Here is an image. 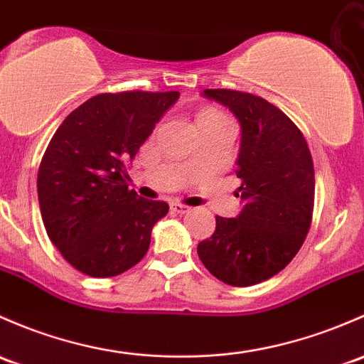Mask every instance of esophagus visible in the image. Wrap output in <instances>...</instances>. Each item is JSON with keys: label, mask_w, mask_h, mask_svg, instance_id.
I'll return each mask as SVG.
<instances>
[{"label": "esophagus", "mask_w": 364, "mask_h": 364, "mask_svg": "<svg viewBox=\"0 0 364 364\" xmlns=\"http://www.w3.org/2000/svg\"><path fill=\"white\" fill-rule=\"evenodd\" d=\"M171 209L178 214H185V213H190V209L192 208H190V205H185V204H179V202H172Z\"/></svg>", "instance_id": "34e87169"}]
</instances>
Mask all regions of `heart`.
<instances>
[{"instance_id": "1", "label": "heart", "mask_w": 364, "mask_h": 364, "mask_svg": "<svg viewBox=\"0 0 364 364\" xmlns=\"http://www.w3.org/2000/svg\"><path fill=\"white\" fill-rule=\"evenodd\" d=\"M221 122H227V118L223 117V113L216 112V109H204L197 114V125L200 124H221Z\"/></svg>"}]
</instances>
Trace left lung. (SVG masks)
<instances>
[{
  "mask_svg": "<svg viewBox=\"0 0 364 364\" xmlns=\"http://www.w3.org/2000/svg\"><path fill=\"white\" fill-rule=\"evenodd\" d=\"M242 127L235 174L242 211L216 216L198 242L200 262L225 284H258L281 272L307 237L314 211V162L304 134L277 106L247 92L205 89Z\"/></svg>",
  "mask_w": 364,
  "mask_h": 364,
  "instance_id": "obj_1",
  "label": "left lung"
}]
</instances>
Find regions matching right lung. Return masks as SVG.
<instances>
[{
	"mask_svg": "<svg viewBox=\"0 0 364 364\" xmlns=\"http://www.w3.org/2000/svg\"><path fill=\"white\" fill-rule=\"evenodd\" d=\"M178 97L141 90L94 95L52 136L38 169L41 218L53 246L82 274L113 277L146 255L153 225L169 205L129 190L125 167Z\"/></svg>",
	"mask_w": 364,
	"mask_h": 364,
	"instance_id": "obj_1",
	"label": "right lung"
}]
</instances>
